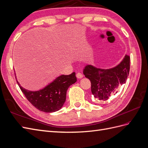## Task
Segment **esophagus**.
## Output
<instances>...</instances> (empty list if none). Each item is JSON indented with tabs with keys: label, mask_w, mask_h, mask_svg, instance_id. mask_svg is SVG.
Returning a JSON list of instances; mask_svg holds the SVG:
<instances>
[{
	"label": "esophagus",
	"mask_w": 148,
	"mask_h": 148,
	"mask_svg": "<svg viewBox=\"0 0 148 148\" xmlns=\"http://www.w3.org/2000/svg\"><path fill=\"white\" fill-rule=\"evenodd\" d=\"M76 77H77V78H79V79H81V78H83V75L81 73H77V75H76Z\"/></svg>",
	"instance_id": "34e87169"
}]
</instances>
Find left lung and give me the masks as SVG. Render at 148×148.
<instances>
[{
  "instance_id": "left-lung-1",
  "label": "left lung",
  "mask_w": 148,
  "mask_h": 148,
  "mask_svg": "<svg viewBox=\"0 0 148 148\" xmlns=\"http://www.w3.org/2000/svg\"><path fill=\"white\" fill-rule=\"evenodd\" d=\"M130 57L125 55L120 63L109 69H97L91 65L84 67L83 74L90 80L91 92L97 100L106 101L112 94L127 81L130 71Z\"/></svg>"
}]
</instances>
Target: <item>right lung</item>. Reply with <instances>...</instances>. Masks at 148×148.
<instances>
[{"label":"right lung","instance_id":"add662e5","mask_svg":"<svg viewBox=\"0 0 148 148\" xmlns=\"http://www.w3.org/2000/svg\"><path fill=\"white\" fill-rule=\"evenodd\" d=\"M77 82L75 73L62 75L47 86L39 91H31L16 82L29 102L38 110L44 112H53L60 110L66 100V91L70 85Z\"/></svg>","mask_w":148,"mask_h":148}]
</instances>
